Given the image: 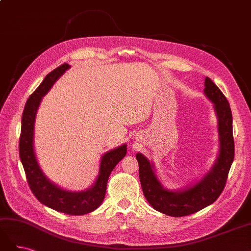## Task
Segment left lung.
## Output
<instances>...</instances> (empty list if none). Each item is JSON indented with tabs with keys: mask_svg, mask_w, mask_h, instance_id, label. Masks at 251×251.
I'll return each mask as SVG.
<instances>
[{
	"mask_svg": "<svg viewBox=\"0 0 251 251\" xmlns=\"http://www.w3.org/2000/svg\"><path fill=\"white\" fill-rule=\"evenodd\" d=\"M204 95L214 103L218 119L219 153L209 171L195 183L169 189L159 180L155 165L141 153L136 154L143 195L154 209L171 217L194 214L214 203L221 195L234 157L232 114L226 97L212 80L205 77Z\"/></svg>",
	"mask_w": 251,
	"mask_h": 251,
	"instance_id": "obj_1",
	"label": "left lung"
}]
</instances>
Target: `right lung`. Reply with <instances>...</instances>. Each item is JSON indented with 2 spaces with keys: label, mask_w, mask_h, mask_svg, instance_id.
I'll list each match as a JSON object with an SVG mask.
<instances>
[{
  "label": "right lung",
  "mask_w": 251,
  "mask_h": 251,
  "mask_svg": "<svg viewBox=\"0 0 251 251\" xmlns=\"http://www.w3.org/2000/svg\"><path fill=\"white\" fill-rule=\"evenodd\" d=\"M71 66L63 64L51 71L41 85L29 96L22 116L20 136V158L25 170L30 189L36 199L46 206L67 215L80 216L95 210L102 203L111 172L126 154V143L104 153L100 159V172L94 183L85 191L72 192L52 182L37 161L34 151V125L36 113L43 97L48 93L54 82Z\"/></svg>",
  "instance_id": "right-lung-1"
}]
</instances>
